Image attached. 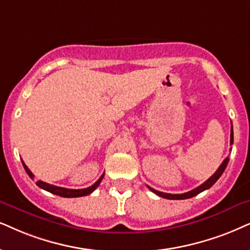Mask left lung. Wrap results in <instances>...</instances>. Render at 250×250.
I'll use <instances>...</instances> for the list:
<instances>
[{
    "label": "left lung",
    "instance_id": "obj_1",
    "mask_svg": "<svg viewBox=\"0 0 250 250\" xmlns=\"http://www.w3.org/2000/svg\"><path fill=\"white\" fill-rule=\"evenodd\" d=\"M232 144H233V125H232V128H230V145H232ZM229 162V157H227L226 159L222 163V165L219 166V168L216 170V173H214V174L211 176V178L208 179L204 183H202L201 186H198L197 188L192 189V190L188 191V192H185V194H167V192L158 191V190H156V189L148 187V186H147V188L150 189V190L152 192H154L156 195L160 196V197L167 198V200H187V198L194 197V196L198 195L200 192L207 190V189H209L210 187H212L214 183L217 182V180L219 179L220 176H222V174L224 173V170H225Z\"/></svg>",
    "mask_w": 250,
    "mask_h": 250
}]
</instances>
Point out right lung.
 Instances as JSON below:
<instances>
[{
    "instance_id": "obj_1",
    "label": "right lung",
    "mask_w": 250,
    "mask_h": 250,
    "mask_svg": "<svg viewBox=\"0 0 250 250\" xmlns=\"http://www.w3.org/2000/svg\"><path fill=\"white\" fill-rule=\"evenodd\" d=\"M23 163V166L25 170H26V173L28 174V176H30L31 179L34 178V175L32 174V172H31L30 169L27 168V166L25 165L24 162ZM104 178V174L100 176L99 180L94 183V185L91 186V187L88 188H84V189H68V188H62V187H56V186H53V185H49V183H46L43 181H37V186L38 187H40L41 189H43V190H47L49 192H52V194H55L58 196H61V197H82V196H86L88 194H91V192L96 190V188L98 187V186L100 185V182H102V180Z\"/></svg>"
}]
</instances>
